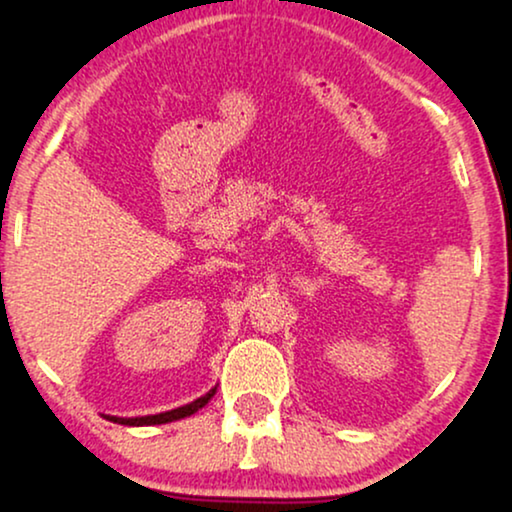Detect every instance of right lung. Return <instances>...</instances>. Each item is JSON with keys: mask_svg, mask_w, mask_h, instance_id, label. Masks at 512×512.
Returning <instances> with one entry per match:
<instances>
[{"mask_svg": "<svg viewBox=\"0 0 512 512\" xmlns=\"http://www.w3.org/2000/svg\"><path fill=\"white\" fill-rule=\"evenodd\" d=\"M215 390L218 386L210 388L206 395H201V398H196L194 402H189V405L184 407H177V410H170V412H160V414H148V417H112V414H105V419H110L114 424H124V426H155V424H170V422H177V419H184V417H191V414H196L201 407H206L210 398L215 395Z\"/></svg>", "mask_w": 512, "mask_h": 512, "instance_id": "obj_1", "label": "right lung"}]
</instances>
